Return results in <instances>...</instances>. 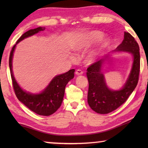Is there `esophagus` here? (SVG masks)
<instances>
[{
	"instance_id": "obj_1",
	"label": "esophagus",
	"mask_w": 148,
	"mask_h": 148,
	"mask_svg": "<svg viewBox=\"0 0 148 148\" xmlns=\"http://www.w3.org/2000/svg\"><path fill=\"white\" fill-rule=\"evenodd\" d=\"M75 73H76V74L77 75V76H79V75H82V74H83L84 72L82 71V70H80V69H77V70H76V72H75Z\"/></svg>"
}]
</instances>
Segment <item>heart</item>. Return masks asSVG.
Masks as SVG:
<instances>
[{
  "instance_id": "heart-1",
  "label": "heart",
  "mask_w": 148,
  "mask_h": 148,
  "mask_svg": "<svg viewBox=\"0 0 148 148\" xmlns=\"http://www.w3.org/2000/svg\"><path fill=\"white\" fill-rule=\"evenodd\" d=\"M103 37V34L101 32L97 31H93L91 32H89L86 34H85L83 37H82L79 39V40L77 42V43L76 44L74 48L77 51H83V50H86L89 47H91L92 44H94L99 41L101 40ZM106 42H103L102 44L100 46L98 49L94 50V51H91L88 56H87V61L91 62L96 59L100 55H101L102 50L104 49L106 47Z\"/></svg>"
}]
</instances>
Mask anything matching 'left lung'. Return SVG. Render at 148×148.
Returning <instances> with one entry per match:
<instances>
[{
  "mask_svg": "<svg viewBox=\"0 0 148 148\" xmlns=\"http://www.w3.org/2000/svg\"><path fill=\"white\" fill-rule=\"evenodd\" d=\"M116 50L130 52L134 57L131 74L122 89L114 91L107 87L101 71L102 64L105 59L93 62L87 69L89 82L87 102L90 108L98 114H106L116 110L128 99L138 82L140 56L139 46L136 40L129 32H125L123 41L117 46Z\"/></svg>",
  "mask_w": 148,
  "mask_h": 148,
  "instance_id": "1",
  "label": "left lung"
}]
</instances>
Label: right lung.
I'll list each match as a JSON object with an SVG mask.
<instances>
[{
	"instance_id": "1",
	"label": "right lung",
	"mask_w": 148,
	"mask_h": 148,
	"mask_svg": "<svg viewBox=\"0 0 148 148\" xmlns=\"http://www.w3.org/2000/svg\"><path fill=\"white\" fill-rule=\"evenodd\" d=\"M44 30V28L38 27L36 29L29 30L21 35V36L17 40L16 44L12 47L9 57V66L13 88L19 101L36 114L40 116H48L55 113L61 106L64 95L65 87L70 80L74 77L75 70L71 69L66 73L55 77L42 93L32 95L21 89L14 78L12 69V57L16 44L24 38Z\"/></svg>"
}]
</instances>
